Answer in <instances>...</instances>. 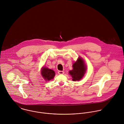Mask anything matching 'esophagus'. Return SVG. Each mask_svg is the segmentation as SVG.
<instances>
[{
	"label": "esophagus",
	"mask_w": 124,
	"mask_h": 124,
	"mask_svg": "<svg viewBox=\"0 0 124 124\" xmlns=\"http://www.w3.org/2000/svg\"><path fill=\"white\" fill-rule=\"evenodd\" d=\"M58 73L59 75H63L64 74V72L63 71H62V70H59V71L58 72Z\"/></svg>",
	"instance_id": "34e87169"
}]
</instances>
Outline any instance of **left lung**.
Segmentation results:
<instances>
[{
  "label": "left lung",
  "mask_w": 124,
  "mask_h": 124,
  "mask_svg": "<svg viewBox=\"0 0 124 124\" xmlns=\"http://www.w3.org/2000/svg\"><path fill=\"white\" fill-rule=\"evenodd\" d=\"M73 69L69 72L72 76L73 81L80 80L83 77L85 71L86 67L83 60L81 58H78L77 62L73 65Z\"/></svg>",
  "instance_id": "left-lung-1"
}]
</instances>
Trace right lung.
I'll return each instance as SVG.
<instances>
[{"mask_svg": "<svg viewBox=\"0 0 124 124\" xmlns=\"http://www.w3.org/2000/svg\"><path fill=\"white\" fill-rule=\"evenodd\" d=\"M41 74L45 80L47 81L54 78L55 75L54 70L49 69L47 68H44L42 70Z\"/></svg>", "mask_w": 124, "mask_h": 124, "instance_id": "add662e5", "label": "right lung"}]
</instances>
